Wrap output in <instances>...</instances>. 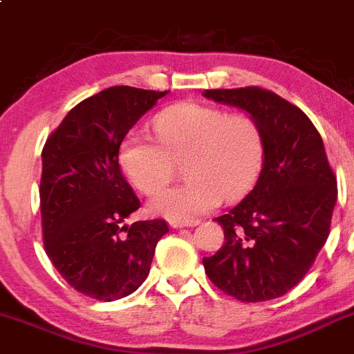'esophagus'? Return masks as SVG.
<instances>
[{"label": "esophagus", "mask_w": 354, "mask_h": 354, "mask_svg": "<svg viewBox=\"0 0 354 354\" xmlns=\"http://www.w3.org/2000/svg\"><path fill=\"white\" fill-rule=\"evenodd\" d=\"M198 223H199L198 220H187V221L172 220V221H170V227H172V228H185V227H196Z\"/></svg>", "instance_id": "34e87169"}]
</instances>
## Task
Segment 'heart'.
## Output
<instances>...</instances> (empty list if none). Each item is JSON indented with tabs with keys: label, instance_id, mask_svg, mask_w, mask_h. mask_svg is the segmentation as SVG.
I'll use <instances>...</instances> for the list:
<instances>
[{
	"label": "heart",
	"instance_id": "obj_1",
	"mask_svg": "<svg viewBox=\"0 0 354 354\" xmlns=\"http://www.w3.org/2000/svg\"><path fill=\"white\" fill-rule=\"evenodd\" d=\"M160 145L133 131L124 138L119 165L143 194L162 191L174 174V162L185 156V184L153 199L155 213L187 221L227 199L245 196L256 184L264 156L262 134L247 114H225L198 102H182L153 121Z\"/></svg>",
	"mask_w": 354,
	"mask_h": 354
}]
</instances>
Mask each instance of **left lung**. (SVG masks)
Segmentation results:
<instances>
[{"label": "left lung", "instance_id": "obj_1", "mask_svg": "<svg viewBox=\"0 0 354 354\" xmlns=\"http://www.w3.org/2000/svg\"><path fill=\"white\" fill-rule=\"evenodd\" d=\"M203 95L245 111L264 145L252 191L214 218L225 242L203 259L206 274L218 290L247 304L283 297L304 279L330 232L337 180L322 138L304 111L269 90H204Z\"/></svg>", "mask_w": 354, "mask_h": 354}]
</instances>
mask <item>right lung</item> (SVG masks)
Segmentation results:
<instances>
[{
    "instance_id": "1",
    "label": "right lung",
    "mask_w": 354,
    "mask_h": 354,
    "mask_svg": "<svg viewBox=\"0 0 354 354\" xmlns=\"http://www.w3.org/2000/svg\"><path fill=\"white\" fill-rule=\"evenodd\" d=\"M165 92L111 86L68 112L42 150L41 214L47 257L85 297L114 301L150 272L165 220L134 221L140 199L119 167V148Z\"/></svg>"
}]
</instances>
